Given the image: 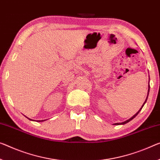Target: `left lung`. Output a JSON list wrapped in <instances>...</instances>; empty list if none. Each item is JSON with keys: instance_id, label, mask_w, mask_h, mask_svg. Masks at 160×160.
Returning <instances> with one entry per match:
<instances>
[{"instance_id": "8db88e82", "label": "left lung", "mask_w": 160, "mask_h": 160, "mask_svg": "<svg viewBox=\"0 0 160 160\" xmlns=\"http://www.w3.org/2000/svg\"><path fill=\"white\" fill-rule=\"evenodd\" d=\"M149 92V90H148V94H147V99H146V100H145V102H144V104H143V105H142V107H141V109H140L139 110V111H138V112H137V114H135L134 115V116H133V117H132V118H130V119H128V120H127V121H125V122H122V123H116V124H115V125H119V124H127V122H130V121H131V120H132V119H134V118L135 117H136L137 114H139V112H140V111H141V109H142V107H143V106H144V104H145V103H146V102H147V97H148Z\"/></svg>"}]
</instances>
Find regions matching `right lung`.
I'll return each instance as SVG.
<instances>
[{
  "instance_id": "add662e5",
  "label": "right lung",
  "mask_w": 160,
  "mask_h": 160,
  "mask_svg": "<svg viewBox=\"0 0 160 160\" xmlns=\"http://www.w3.org/2000/svg\"><path fill=\"white\" fill-rule=\"evenodd\" d=\"M41 121H43V120H41ZM41 121H40V120H39V121H38V122H41Z\"/></svg>"
}]
</instances>
